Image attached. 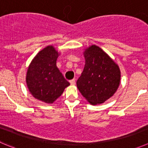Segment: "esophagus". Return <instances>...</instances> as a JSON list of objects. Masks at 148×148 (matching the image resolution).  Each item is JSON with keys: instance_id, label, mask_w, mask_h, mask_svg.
Wrapping results in <instances>:
<instances>
[{"instance_id": "34e87169", "label": "esophagus", "mask_w": 148, "mask_h": 148, "mask_svg": "<svg viewBox=\"0 0 148 148\" xmlns=\"http://www.w3.org/2000/svg\"><path fill=\"white\" fill-rule=\"evenodd\" d=\"M70 82V83H71V85H72V86H74L75 85V79H71V80L69 81Z\"/></svg>"}]
</instances>
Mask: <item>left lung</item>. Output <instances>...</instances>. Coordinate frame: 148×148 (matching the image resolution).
<instances>
[{"instance_id":"8db88e82","label":"left lung","mask_w":148,"mask_h":148,"mask_svg":"<svg viewBox=\"0 0 148 148\" xmlns=\"http://www.w3.org/2000/svg\"><path fill=\"white\" fill-rule=\"evenodd\" d=\"M86 64L77 81V88L91 105H99L112 97L119 86V66L102 49L92 45L83 52Z\"/></svg>"}]
</instances>
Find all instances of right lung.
<instances>
[{
	"instance_id": "add662e5",
	"label": "right lung",
	"mask_w": 148,
	"mask_h": 148,
	"mask_svg": "<svg viewBox=\"0 0 148 148\" xmlns=\"http://www.w3.org/2000/svg\"><path fill=\"white\" fill-rule=\"evenodd\" d=\"M60 53L48 46L37 54L29 64L26 76L28 89L40 101L51 104L70 85L57 67Z\"/></svg>"
}]
</instances>
